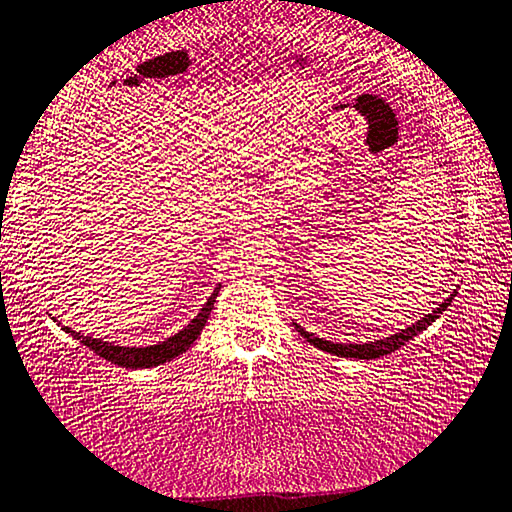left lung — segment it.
<instances>
[{
    "instance_id": "1",
    "label": "left lung",
    "mask_w": 512,
    "mask_h": 512,
    "mask_svg": "<svg viewBox=\"0 0 512 512\" xmlns=\"http://www.w3.org/2000/svg\"><path fill=\"white\" fill-rule=\"evenodd\" d=\"M458 296V289L451 291L449 298H444V303H440L435 307L431 314L421 316L419 321L412 323V326L403 328L399 332H394V335L383 337V339H376V342H362V344H342V342H330V339H321L312 335V332H307L305 328H300L298 323H294V328L300 332V337H305L307 342L312 346L321 348V351L337 355V358H353V360H376V358H383L387 353H394L396 348H401L405 342H410L412 337H417L419 332H424L428 326L435 319H440V314H444L446 307L451 305V300Z\"/></svg>"
}]
</instances>
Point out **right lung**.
<instances>
[{
  "instance_id": "obj_1",
  "label": "right lung",
  "mask_w": 512,
  "mask_h": 512,
  "mask_svg": "<svg viewBox=\"0 0 512 512\" xmlns=\"http://www.w3.org/2000/svg\"><path fill=\"white\" fill-rule=\"evenodd\" d=\"M218 289H221V285H218L212 291V296L207 298V303L202 305V310L196 316H193V319L186 323V326L180 332H175L173 337H168V339H164V342L152 344V346H139V348H136V346H118V344H111V342H102V339H95L91 335H84V332H75L68 326H61V328L66 330L68 335L75 337L77 342L91 348V351L100 355V358L118 364V367L150 369V367H157V364L170 362L173 358H177V355H182L184 351H189V346L200 337V332H202V328H205L209 314H212V307L216 303Z\"/></svg>"
}]
</instances>
